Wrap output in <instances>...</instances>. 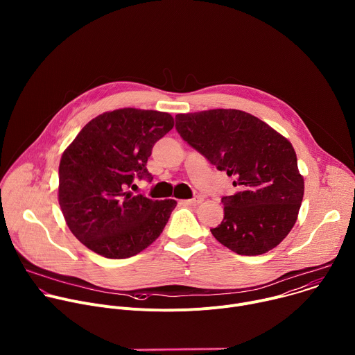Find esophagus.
I'll return each mask as SVG.
<instances>
[{"label":"esophagus","instance_id":"1","mask_svg":"<svg viewBox=\"0 0 355 355\" xmlns=\"http://www.w3.org/2000/svg\"><path fill=\"white\" fill-rule=\"evenodd\" d=\"M202 200H204V198H202V196H195V198H192V199H185V200H182V204H184V205H189V207H195V205H199Z\"/></svg>","mask_w":355,"mask_h":355}]
</instances>
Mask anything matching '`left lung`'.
I'll return each mask as SVG.
<instances>
[{
  "label": "left lung",
  "instance_id": "1",
  "mask_svg": "<svg viewBox=\"0 0 355 355\" xmlns=\"http://www.w3.org/2000/svg\"><path fill=\"white\" fill-rule=\"evenodd\" d=\"M175 129L237 187L222 198L225 216L211 229L214 237L240 256L277 247L297 219L305 189L289 140L239 110L178 114Z\"/></svg>",
  "mask_w": 355,
  "mask_h": 355
}]
</instances>
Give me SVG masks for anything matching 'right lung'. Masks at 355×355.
<instances>
[{"label":"right lung","mask_w":355,"mask_h":355,"mask_svg":"<svg viewBox=\"0 0 355 355\" xmlns=\"http://www.w3.org/2000/svg\"><path fill=\"white\" fill-rule=\"evenodd\" d=\"M174 126L167 112L123 108L89 121L64 150L59 204L71 233L107 259L136 256L167 225L174 199L133 195V180L153 177L147 159Z\"/></svg>","instance_id":"add662e5"}]
</instances>
